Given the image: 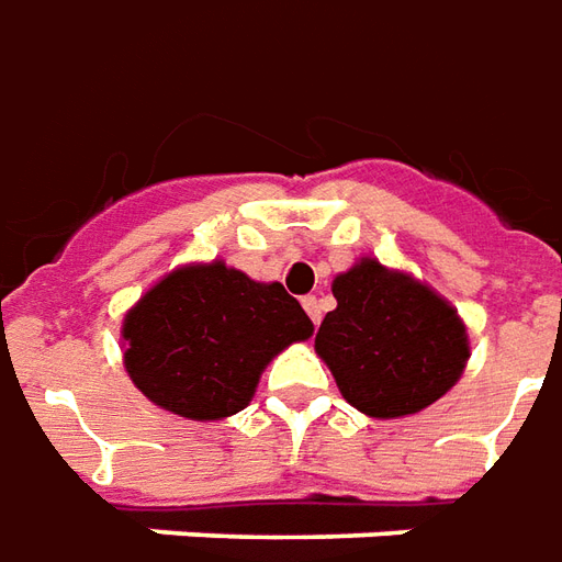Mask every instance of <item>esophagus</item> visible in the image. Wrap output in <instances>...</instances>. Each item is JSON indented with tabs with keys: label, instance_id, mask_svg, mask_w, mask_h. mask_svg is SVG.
Returning a JSON list of instances; mask_svg holds the SVG:
<instances>
[{
	"label": "esophagus",
	"instance_id": "1",
	"mask_svg": "<svg viewBox=\"0 0 562 562\" xmlns=\"http://www.w3.org/2000/svg\"><path fill=\"white\" fill-rule=\"evenodd\" d=\"M302 308L308 312V317H312L314 326L321 324V300H317V296H305V300H302Z\"/></svg>",
	"mask_w": 562,
	"mask_h": 562
}]
</instances>
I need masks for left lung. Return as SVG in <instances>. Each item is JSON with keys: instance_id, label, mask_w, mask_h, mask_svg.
<instances>
[{"instance_id": "left-lung-1", "label": "left lung", "mask_w": 562, "mask_h": 562, "mask_svg": "<svg viewBox=\"0 0 562 562\" xmlns=\"http://www.w3.org/2000/svg\"><path fill=\"white\" fill-rule=\"evenodd\" d=\"M336 308L314 336L341 396L369 417L424 412L460 381L465 324L451 302L372 257L336 274Z\"/></svg>"}]
</instances>
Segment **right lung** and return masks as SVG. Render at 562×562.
<instances>
[{
    "label": "right lung",
    "instance_id": "obj_1",
    "mask_svg": "<svg viewBox=\"0 0 562 562\" xmlns=\"http://www.w3.org/2000/svg\"><path fill=\"white\" fill-rule=\"evenodd\" d=\"M314 324L278 281L224 260L169 272L123 317V366L154 405L190 420L241 412L272 357Z\"/></svg>",
    "mask_w": 562,
    "mask_h": 562
}]
</instances>
